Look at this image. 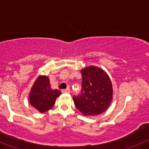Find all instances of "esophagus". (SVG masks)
<instances>
[{
  "instance_id": "1",
  "label": "esophagus",
  "mask_w": 149,
  "mask_h": 149,
  "mask_svg": "<svg viewBox=\"0 0 149 149\" xmlns=\"http://www.w3.org/2000/svg\"><path fill=\"white\" fill-rule=\"evenodd\" d=\"M61 92H62V93H70V88L62 89L61 90Z\"/></svg>"
}]
</instances>
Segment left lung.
I'll return each mask as SVG.
<instances>
[{"label":"left lung","mask_w":149,"mask_h":149,"mask_svg":"<svg viewBox=\"0 0 149 149\" xmlns=\"http://www.w3.org/2000/svg\"><path fill=\"white\" fill-rule=\"evenodd\" d=\"M82 88L72 97L77 109L85 116L98 115L110 105L113 88L109 77L103 70L90 66L81 70Z\"/></svg>","instance_id":"left-lung-1"}]
</instances>
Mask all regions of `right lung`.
<instances>
[{"instance_id": "obj_1", "label": "right lung", "mask_w": 149, "mask_h": 149, "mask_svg": "<svg viewBox=\"0 0 149 149\" xmlns=\"http://www.w3.org/2000/svg\"><path fill=\"white\" fill-rule=\"evenodd\" d=\"M61 94L57 89H51L49 79L45 76L38 77L29 94V102L41 113L50 110Z\"/></svg>"}]
</instances>
